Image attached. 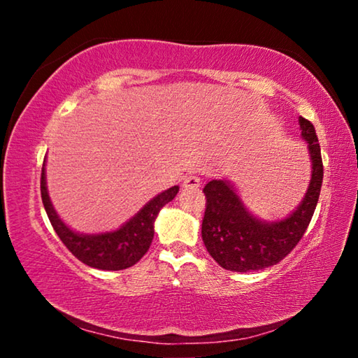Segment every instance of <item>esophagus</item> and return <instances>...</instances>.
Segmentation results:
<instances>
[{"label":"esophagus","instance_id":"obj_1","mask_svg":"<svg viewBox=\"0 0 358 358\" xmlns=\"http://www.w3.org/2000/svg\"><path fill=\"white\" fill-rule=\"evenodd\" d=\"M201 183H202L201 178L196 177V175H189V177L185 178L183 186L186 187V189H196V187L201 186Z\"/></svg>","mask_w":358,"mask_h":358}]
</instances>
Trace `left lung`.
Here are the masks:
<instances>
[{
    "label": "left lung",
    "mask_w": 358,
    "mask_h": 358,
    "mask_svg": "<svg viewBox=\"0 0 358 358\" xmlns=\"http://www.w3.org/2000/svg\"><path fill=\"white\" fill-rule=\"evenodd\" d=\"M299 123L301 137L310 148L313 173L305 199L286 220L259 221L245 208L227 181L211 180L205 185L207 205L202 221V240L210 256L222 268L245 273L276 265L294 250L310 226L322 186L324 166L313 123L303 117Z\"/></svg>",
    "instance_id": "obj_1"
}]
</instances>
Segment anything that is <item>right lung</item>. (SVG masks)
Returning a JSON list of instances; mask_svg holds the SVG:
<instances>
[{"label": "right lung", "mask_w": 358, "mask_h": 358, "mask_svg": "<svg viewBox=\"0 0 358 358\" xmlns=\"http://www.w3.org/2000/svg\"><path fill=\"white\" fill-rule=\"evenodd\" d=\"M45 164V159H44ZM178 186L157 194L124 226L113 232L99 235L76 234L59 220L53 210L45 185V169L41 173V197L53 229L59 240L85 265L99 270H124L141 260L150 250L155 237V220L159 210L177 196Z\"/></svg>", "instance_id": "obj_1"}]
</instances>
